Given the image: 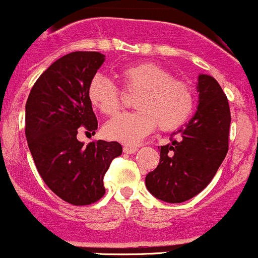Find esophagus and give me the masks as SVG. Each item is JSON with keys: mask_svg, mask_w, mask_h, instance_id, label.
<instances>
[{"mask_svg": "<svg viewBox=\"0 0 258 258\" xmlns=\"http://www.w3.org/2000/svg\"><path fill=\"white\" fill-rule=\"evenodd\" d=\"M137 150H139L137 146H130V145H124L123 146V152H126V154H134Z\"/></svg>", "mask_w": 258, "mask_h": 258, "instance_id": "34e87169", "label": "esophagus"}]
</instances>
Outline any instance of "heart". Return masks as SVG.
I'll return each mask as SVG.
<instances>
[{
	"label": "heart",
	"instance_id": "b5f03b06",
	"mask_svg": "<svg viewBox=\"0 0 258 258\" xmlns=\"http://www.w3.org/2000/svg\"><path fill=\"white\" fill-rule=\"evenodd\" d=\"M123 91L137 93L132 113L117 116L106 123L108 139L123 144H139L159 124L161 131L180 128L194 111L196 94L189 83L175 79L171 72L155 62H137L118 71ZM92 106L106 116H114L122 107V96L116 84L102 74L91 79L87 89Z\"/></svg>",
	"mask_w": 258,
	"mask_h": 258
}]
</instances>
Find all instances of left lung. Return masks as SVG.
Returning <instances> with one entry per match:
<instances>
[{"instance_id": "left-lung-1", "label": "left lung", "mask_w": 258, "mask_h": 258, "mask_svg": "<svg viewBox=\"0 0 258 258\" xmlns=\"http://www.w3.org/2000/svg\"><path fill=\"white\" fill-rule=\"evenodd\" d=\"M199 104L189 123L161 146L160 162L146 175L152 196L167 203H182L212 181L228 152L231 109L227 96L211 76L198 78ZM177 136V138H175Z\"/></svg>"}]
</instances>
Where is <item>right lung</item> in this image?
Returning a JSON list of instances; mask_svg holds the SVG:
<instances>
[{"mask_svg":"<svg viewBox=\"0 0 258 258\" xmlns=\"http://www.w3.org/2000/svg\"><path fill=\"white\" fill-rule=\"evenodd\" d=\"M98 51H74L54 61L32 86L26 102L25 134L36 169L60 199L89 206L104 196L103 176L122 154L116 141L77 140L98 127L87 89L103 64Z\"/></svg>","mask_w":258,"mask_h":258,"instance_id":"right-lung-1","label":"right lung"}]
</instances>
